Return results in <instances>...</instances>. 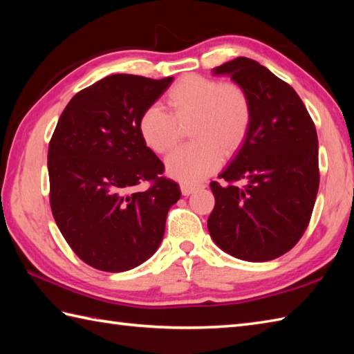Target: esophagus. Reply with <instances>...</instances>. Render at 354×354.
<instances>
[{"label": "esophagus", "mask_w": 354, "mask_h": 354, "mask_svg": "<svg viewBox=\"0 0 354 354\" xmlns=\"http://www.w3.org/2000/svg\"><path fill=\"white\" fill-rule=\"evenodd\" d=\"M199 189V185H192V184H181V192L184 196H189V194L194 193Z\"/></svg>", "instance_id": "obj_1"}]
</instances>
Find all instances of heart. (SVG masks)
Returning a JSON list of instances; mask_svg holds the SVG:
<instances>
[{
    "instance_id": "heart-1",
    "label": "heart",
    "mask_w": 354,
    "mask_h": 354,
    "mask_svg": "<svg viewBox=\"0 0 354 354\" xmlns=\"http://www.w3.org/2000/svg\"><path fill=\"white\" fill-rule=\"evenodd\" d=\"M169 112L150 106L142 112L138 131L155 153H165L181 138V126H190L193 140L165 160L170 176L184 184H196L213 173L221 156H231L242 147L251 126L252 108L245 89L198 74L179 79L165 95Z\"/></svg>"
}]
</instances>
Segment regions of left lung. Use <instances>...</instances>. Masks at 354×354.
<instances>
[{"label": "left lung", "mask_w": 354, "mask_h": 354, "mask_svg": "<svg viewBox=\"0 0 354 354\" xmlns=\"http://www.w3.org/2000/svg\"><path fill=\"white\" fill-rule=\"evenodd\" d=\"M213 73L245 89L252 118L219 175L223 184H209L216 199L209 236L236 259L274 260L297 245L310 222L319 187L317 129L295 89L252 59L236 57Z\"/></svg>", "instance_id": "left-lung-1"}]
</instances>
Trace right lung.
Listing matches in <instances>:
<instances>
[{"label": "right lung", "mask_w": 354, "mask_h": 354, "mask_svg": "<svg viewBox=\"0 0 354 354\" xmlns=\"http://www.w3.org/2000/svg\"><path fill=\"white\" fill-rule=\"evenodd\" d=\"M173 77L112 74L66 104L48 146L50 205L66 243L104 272H124L152 257L179 185L141 140L142 112ZM147 180L151 187L133 189Z\"/></svg>", "instance_id": "1"}]
</instances>
